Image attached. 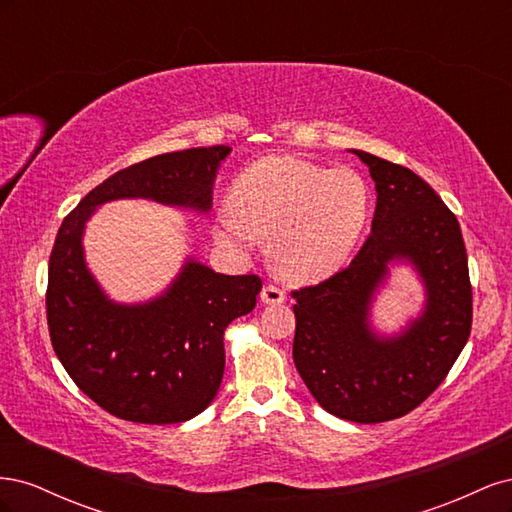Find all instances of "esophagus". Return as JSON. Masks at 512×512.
<instances>
[{
  "instance_id": "obj_1",
  "label": "esophagus",
  "mask_w": 512,
  "mask_h": 512,
  "mask_svg": "<svg viewBox=\"0 0 512 512\" xmlns=\"http://www.w3.org/2000/svg\"><path fill=\"white\" fill-rule=\"evenodd\" d=\"M260 301L267 305H280L286 301V292L282 288H277L273 284H267L260 292Z\"/></svg>"
}]
</instances>
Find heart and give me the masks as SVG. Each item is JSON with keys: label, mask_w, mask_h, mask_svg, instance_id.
Instances as JSON below:
<instances>
[{"label": "heart", "mask_w": 512, "mask_h": 512, "mask_svg": "<svg viewBox=\"0 0 512 512\" xmlns=\"http://www.w3.org/2000/svg\"><path fill=\"white\" fill-rule=\"evenodd\" d=\"M367 218L369 188L352 168L271 156L232 183L230 203L218 211V235L237 247L271 237L273 269L292 282H314L350 258Z\"/></svg>", "instance_id": "obj_1"}]
</instances>
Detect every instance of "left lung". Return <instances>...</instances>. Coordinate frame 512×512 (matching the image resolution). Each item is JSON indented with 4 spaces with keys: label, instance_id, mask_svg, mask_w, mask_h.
Masks as SVG:
<instances>
[{
    "label": "left lung",
    "instance_id": "8db88e82",
    "mask_svg": "<svg viewBox=\"0 0 512 512\" xmlns=\"http://www.w3.org/2000/svg\"><path fill=\"white\" fill-rule=\"evenodd\" d=\"M350 151L376 181L371 235L346 269L292 292V359L324 410L369 425L408 414L442 384L470 337L472 286L459 222L431 185L406 166ZM391 261L413 265L426 307L386 338L370 329L368 309Z\"/></svg>",
    "mask_w": 512,
    "mask_h": 512
}]
</instances>
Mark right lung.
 I'll return each instance as SVG.
<instances>
[{"label":"right lung","instance_id":"right-lung-1","mask_svg":"<svg viewBox=\"0 0 512 512\" xmlns=\"http://www.w3.org/2000/svg\"><path fill=\"white\" fill-rule=\"evenodd\" d=\"M228 153L226 145L196 147L132 164L91 190L59 226L46 288L51 342L74 384L123 421L170 425L203 412L224 376V331L256 307L262 282L188 258L160 297L115 303L85 265V224L119 198L207 213Z\"/></svg>","mask_w":512,"mask_h":512}]
</instances>
